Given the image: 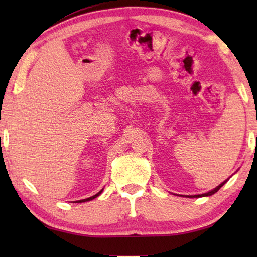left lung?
I'll return each mask as SVG.
<instances>
[{"label": "left lung", "instance_id": "1", "mask_svg": "<svg viewBox=\"0 0 257 257\" xmlns=\"http://www.w3.org/2000/svg\"><path fill=\"white\" fill-rule=\"evenodd\" d=\"M226 181H224L223 183H221L219 187H216L214 190H212V191H210V192H207V193H204V194H198V195H192V198H200V196H209V195H212V194H214L215 192H217V191H219L223 185H224V183H225ZM191 198V196H190Z\"/></svg>", "mask_w": 257, "mask_h": 257}]
</instances>
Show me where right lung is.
<instances>
[{
  "label": "right lung",
  "instance_id": "right-lung-1",
  "mask_svg": "<svg viewBox=\"0 0 257 257\" xmlns=\"http://www.w3.org/2000/svg\"><path fill=\"white\" fill-rule=\"evenodd\" d=\"M102 190H103V189H102ZM102 190H100L99 192H98L97 194L90 196V198H87V199H84V200H79V201H76V202H77V203H81V202H87V201H90V200H92V199H95V198H97V196L99 195V194L102 192Z\"/></svg>",
  "mask_w": 257,
  "mask_h": 257
}]
</instances>
